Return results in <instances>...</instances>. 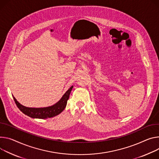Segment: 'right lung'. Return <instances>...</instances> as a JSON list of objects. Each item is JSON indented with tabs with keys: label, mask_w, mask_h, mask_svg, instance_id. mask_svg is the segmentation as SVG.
Returning a JSON list of instances; mask_svg holds the SVG:
<instances>
[{
	"label": "right lung",
	"mask_w": 159,
	"mask_h": 159,
	"mask_svg": "<svg viewBox=\"0 0 159 159\" xmlns=\"http://www.w3.org/2000/svg\"><path fill=\"white\" fill-rule=\"evenodd\" d=\"M74 86L72 85L67 90V91L63 95L61 98L54 105L52 106H49L48 107H43V108H30L26 107L21 104H20L16 99L13 96V98L14 102H15L18 108L27 116L30 117L34 119H46L48 118L54 117L56 115L61 113L64 109L65 108L67 101L69 98L70 94L72 88Z\"/></svg>",
	"instance_id": "obj_1"
}]
</instances>
